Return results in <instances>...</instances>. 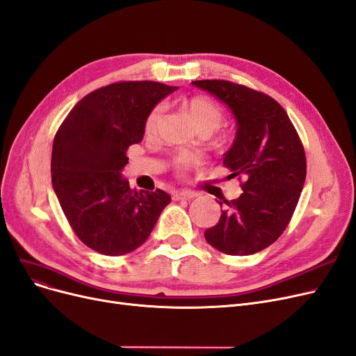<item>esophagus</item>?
I'll list each match as a JSON object with an SVG mask.
<instances>
[{
    "label": "esophagus",
    "instance_id": "1",
    "mask_svg": "<svg viewBox=\"0 0 356 356\" xmlns=\"http://www.w3.org/2000/svg\"><path fill=\"white\" fill-rule=\"evenodd\" d=\"M195 193H191V191H178L174 194V200H191L195 197Z\"/></svg>",
    "mask_w": 356,
    "mask_h": 356
}]
</instances>
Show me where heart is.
<instances>
[{
    "label": "heart",
    "instance_id": "heart-1",
    "mask_svg": "<svg viewBox=\"0 0 356 356\" xmlns=\"http://www.w3.org/2000/svg\"><path fill=\"white\" fill-rule=\"evenodd\" d=\"M186 108L190 113L191 119L194 120V124L197 125L200 134H212L216 131L220 124L224 120V110L220 108L219 104H216L213 100L207 99V97L203 95H195L191 97L190 100L186 102ZM163 106L157 104L154 106L149 113H147L144 119V132L147 136H152V134L156 132L159 122H161V118L163 115ZM199 163V157H195L188 153H178L172 159V168L177 170L178 174H184L186 170H188L191 166Z\"/></svg>",
    "mask_w": 356,
    "mask_h": 356
}]
</instances>
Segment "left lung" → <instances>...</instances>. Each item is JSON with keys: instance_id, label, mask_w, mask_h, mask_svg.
Here are the masks:
<instances>
[{"instance_id": "1", "label": "left lung", "mask_w": 356, "mask_h": 356, "mask_svg": "<svg viewBox=\"0 0 356 356\" xmlns=\"http://www.w3.org/2000/svg\"><path fill=\"white\" fill-rule=\"evenodd\" d=\"M193 83L234 115L236 140L222 163L231 170L228 178L244 179L240 197L224 200L219 222L204 231V238L225 254L261 252L283 234L303 188L306 157L298 131L286 110L261 91L222 79Z\"/></svg>"}]
</instances>
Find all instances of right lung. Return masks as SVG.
Listing matches in <instances>:
<instances>
[{"mask_svg":"<svg viewBox=\"0 0 356 356\" xmlns=\"http://www.w3.org/2000/svg\"><path fill=\"white\" fill-rule=\"evenodd\" d=\"M178 87L153 81L106 85L85 95L60 125L51 181L78 238L107 256L127 254L149 238L170 195L137 191L120 175L127 150L144 136L147 113Z\"/></svg>","mask_w":356,"mask_h":356,"instance_id":"add662e5","label":"right lung"}]
</instances>
